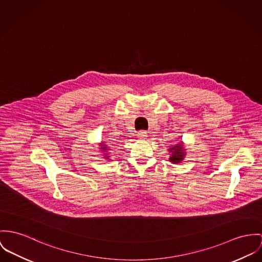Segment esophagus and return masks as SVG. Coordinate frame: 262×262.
<instances>
[{"mask_svg":"<svg viewBox=\"0 0 262 262\" xmlns=\"http://www.w3.org/2000/svg\"><path fill=\"white\" fill-rule=\"evenodd\" d=\"M138 138L139 139H141V140H144L146 137H147V133L146 132H144V130H141V132H139L138 133Z\"/></svg>","mask_w":262,"mask_h":262,"instance_id":"esophagus-1","label":"esophagus"}]
</instances>
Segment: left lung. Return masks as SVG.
I'll return each mask as SVG.
<instances>
[{
	"instance_id": "obj_1",
	"label": "left lung",
	"mask_w": 262,
	"mask_h": 262,
	"mask_svg": "<svg viewBox=\"0 0 262 262\" xmlns=\"http://www.w3.org/2000/svg\"><path fill=\"white\" fill-rule=\"evenodd\" d=\"M185 147H184V143L183 141H180L173 145H171L168 148V151L170 152V156L168 158V160L170 162L177 164V163H181V161L184 160L185 156H186V151H185Z\"/></svg>"
}]
</instances>
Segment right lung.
Listing matches in <instances>:
<instances>
[{
	"label": "right lung",
	"instance_id": "obj_1",
	"mask_svg": "<svg viewBox=\"0 0 262 262\" xmlns=\"http://www.w3.org/2000/svg\"><path fill=\"white\" fill-rule=\"evenodd\" d=\"M99 148L101 149V152L103 154V158H104L105 160H111V159H108V158H110V156H108V154H107L108 146H107L106 144H104V143H103V141L100 143V147H99Z\"/></svg>",
	"mask_w": 262,
	"mask_h": 262
}]
</instances>
